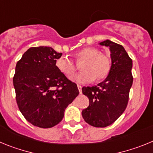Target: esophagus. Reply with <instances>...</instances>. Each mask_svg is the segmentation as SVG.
Wrapping results in <instances>:
<instances>
[{"label": "esophagus", "mask_w": 153, "mask_h": 153, "mask_svg": "<svg viewBox=\"0 0 153 153\" xmlns=\"http://www.w3.org/2000/svg\"><path fill=\"white\" fill-rule=\"evenodd\" d=\"M78 91H79L80 94L82 93V86H81V85H78Z\"/></svg>", "instance_id": "34e87169"}]
</instances>
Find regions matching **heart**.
<instances>
[{
	"label": "heart",
	"instance_id": "heart-1",
	"mask_svg": "<svg viewBox=\"0 0 153 153\" xmlns=\"http://www.w3.org/2000/svg\"><path fill=\"white\" fill-rule=\"evenodd\" d=\"M75 58L76 61H83L80 65L82 71L71 78V81L76 83H90L93 80L100 82L108 75L111 71V58L107 54L100 53L97 48H83L75 55ZM56 66L62 74L68 78L73 75L75 70L72 60L67 56L58 58Z\"/></svg>",
	"mask_w": 153,
	"mask_h": 153
}]
</instances>
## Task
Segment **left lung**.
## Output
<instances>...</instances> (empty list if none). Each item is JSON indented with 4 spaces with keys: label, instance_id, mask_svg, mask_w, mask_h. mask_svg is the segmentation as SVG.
I'll return each mask as SVG.
<instances>
[{
    "label": "left lung",
    "instance_id": "8db88e82",
    "mask_svg": "<svg viewBox=\"0 0 153 153\" xmlns=\"http://www.w3.org/2000/svg\"><path fill=\"white\" fill-rule=\"evenodd\" d=\"M100 45L109 47L111 68L104 81L96 86L83 87L82 93L89 99V106L82 111L86 123L106 127L124 112L133 85V61L121 45L107 39Z\"/></svg>",
    "mask_w": 153,
    "mask_h": 153
}]
</instances>
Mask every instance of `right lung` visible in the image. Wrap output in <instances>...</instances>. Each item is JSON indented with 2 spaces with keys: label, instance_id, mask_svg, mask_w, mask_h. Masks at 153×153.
Instances as JSON below:
<instances>
[{
  "label": "right lung",
  "instance_id": "obj_1",
  "mask_svg": "<svg viewBox=\"0 0 153 153\" xmlns=\"http://www.w3.org/2000/svg\"><path fill=\"white\" fill-rule=\"evenodd\" d=\"M61 56L48 46L31 47L16 65V103L25 119L38 127L50 128L61 122L65 110L79 94L76 84L56 68Z\"/></svg>",
  "mask_w": 153,
  "mask_h": 153
}]
</instances>
